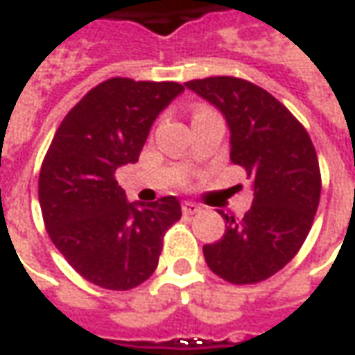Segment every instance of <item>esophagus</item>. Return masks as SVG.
Returning a JSON list of instances; mask_svg holds the SVG:
<instances>
[{"mask_svg": "<svg viewBox=\"0 0 355 355\" xmlns=\"http://www.w3.org/2000/svg\"><path fill=\"white\" fill-rule=\"evenodd\" d=\"M200 211H202V208L196 206V204H192V202H184V204H182V214H184V216H196Z\"/></svg>", "mask_w": 355, "mask_h": 355, "instance_id": "obj_1", "label": "esophagus"}]
</instances>
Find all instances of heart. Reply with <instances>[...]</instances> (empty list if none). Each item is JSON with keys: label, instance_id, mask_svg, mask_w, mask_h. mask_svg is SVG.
Masks as SVG:
<instances>
[{"label": "heart", "instance_id": "obj_1", "mask_svg": "<svg viewBox=\"0 0 355 355\" xmlns=\"http://www.w3.org/2000/svg\"><path fill=\"white\" fill-rule=\"evenodd\" d=\"M198 110H204V107H200V108H196V110H194V112H198Z\"/></svg>", "mask_w": 355, "mask_h": 355}]
</instances>
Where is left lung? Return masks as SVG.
Returning a JSON list of instances; mask_svg holds the SVG:
<instances>
[{
  "label": "left lung",
  "mask_w": 355,
  "mask_h": 355,
  "mask_svg": "<svg viewBox=\"0 0 355 355\" xmlns=\"http://www.w3.org/2000/svg\"><path fill=\"white\" fill-rule=\"evenodd\" d=\"M184 85L221 110L231 130V161L245 168L254 190L245 218L221 214L225 233L204 245V259L229 284L264 282L309 235L320 200L315 146L276 96L247 79L219 76Z\"/></svg>",
  "instance_id": "obj_1"
}]
</instances>
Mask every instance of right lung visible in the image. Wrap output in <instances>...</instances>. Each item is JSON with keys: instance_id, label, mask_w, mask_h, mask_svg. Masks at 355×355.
Here are the masks:
<instances>
[{"instance_id": "obj_1", "label": "right lung", "mask_w": 355, "mask_h": 355, "mask_svg": "<svg viewBox=\"0 0 355 355\" xmlns=\"http://www.w3.org/2000/svg\"><path fill=\"white\" fill-rule=\"evenodd\" d=\"M182 91L175 81L110 77L67 112L46 151L38 177L46 231L98 288L144 284L157 268L165 231L180 219L175 196L128 204L114 175L139 159L151 124Z\"/></svg>"}]
</instances>
